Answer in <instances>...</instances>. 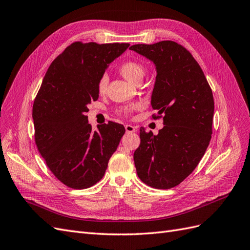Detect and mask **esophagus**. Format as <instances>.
I'll return each instance as SVG.
<instances>
[{"label": "esophagus", "mask_w": 250, "mask_h": 250, "mask_svg": "<svg viewBox=\"0 0 250 250\" xmlns=\"http://www.w3.org/2000/svg\"><path fill=\"white\" fill-rule=\"evenodd\" d=\"M125 127L126 133H135V132H136V127L132 125H125Z\"/></svg>", "instance_id": "obj_1"}]
</instances>
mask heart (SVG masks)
Masks as SVG:
<instances>
[{
    "mask_svg": "<svg viewBox=\"0 0 250 250\" xmlns=\"http://www.w3.org/2000/svg\"><path fill=\"white\" fill-rule=\"evenodd\" d=\"M119 72L125 78V80H127L131 83H136L139 81H142V78H144V75L146 73V69L140 62H138L136 61H125V62H123L119 66ZM108 82H109L108 76H106L105 74L101 76V78H99L97 82V91L99 92V93H104V92L105 91L106 85H108ZM140 106H141L140 104H135L127 106V108H125L121 110V113L129 114L130 111L135 110V109H139Z\"/></svg>",
    "mask_w": 250,
    "mask_h": 250,
    "instance_id": "heart-1",
    "label": "heart"
}]
</instances>
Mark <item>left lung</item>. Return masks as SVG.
I'll return each instance as SVG.
<instances>
[{"label":"left lung","instance_id":"1","mask_svg":"<svg viewBox=\"0 0 250 250\" xmlns=\"http://www.w3.org/2000/svg\"><path fill=\"white\" fill-rule=\"evenodd\" d=\"M156 66L152 106L154 119L165 126L154 135L140 127L135 167L148 187L167 189L192 173L208 148L212 134V91L194 56L173 41L130 47Z\"/></svg>","mask_w":250,"mask_h":250}]
</instances>
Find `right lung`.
I'll return each instance as SVG.
<instances>
[{
	"label": "right lung",
	"instance_id": "1",
	"mask_svg": "<svg viewBox=\"0 0 250 250\" xmlns=\"http://www.w3.org/2000/svg\"><path fill=\"white\" fill-rule=\"evenodd\" d=\"M130 44L74 42L48 68L34 99V139L47 167L74 189L91 188L104 177L125 132L109 121L92 130L88 104L97 101V82Z\"/></svg>",
	"mask_w": 250,
	"mask_h": 250
}]
</instances>
